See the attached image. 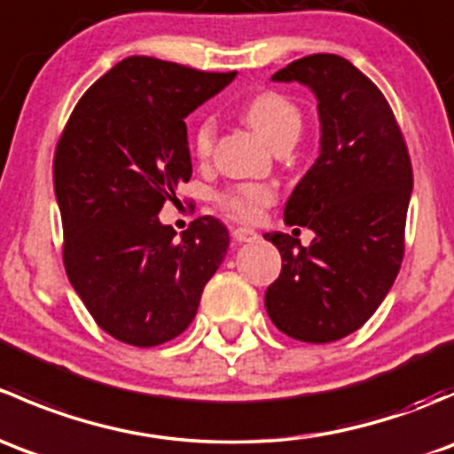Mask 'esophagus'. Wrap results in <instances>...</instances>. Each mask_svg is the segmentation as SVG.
<instances>
[{"mask_svg": "<svg viewBox=\"0 0 454 454\" xmlns=\"http://www.w3.org/2000/svg\"><path fill=\"white\" fill-rule=\"evenodd\" d=\"M232 239L239 241V244H253V241L259 239V232L253 231V228H232Z\"/></svg>", "mask_w": 454, "mask_h": 454, "instance_id": "1", "label": "esophagus"}]
</instances>
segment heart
I'll return each mask as SVG.
<instances>
[{
  "instance_id": "obj_1",
  "label": "heart",
  "mask_w": 454,
  "mask_h": 454,
  "mask_svg": "<svg viewBox=\"0 0 454 454\" xmlns=\"http://www.w3.org/2000/svg\"><path fill=\"white\" fill-rule=\"evenodd\" d=\"M244 118L250 127L268 140L277 149L278 145H286L299 138L301 127H303V114L299 105L290 96L281 91H259L248 103L244 105ZM215 134H217V122L213 116H201L191 134V146H193L195 158L208 160L213 153ZM274 191L265 184H237L222 191L217 195V206L231 217L239 222H256L268 204H272Z\"/></svg>"
}]
</instances>
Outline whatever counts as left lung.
<instances>
[{
  "label": "left lung",
  "mask_w": 454,
  "mask_h": 454,
  "mask_svg": "<svg viewBox=\"0 0 454 454\" xmlns=\"http://www.w3.org/2000/svg\"><path fill=\"white\" fill-rule=\"evenodd\" d=\"M272 79L312 87L323 136L286 204V223L312 228L314 241L303 248L286 232L263 235L283 259L265 309L294 340L333 342L367 323L400 272L411 155L388 100L347 59L309 54Z\"/></svg>",
  "instance_id": "8db88e82"
}]
</instances>
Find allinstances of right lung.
Instances as JSON below:
<instances>
[{"mask_svg": "<svg viewBox=\"0 0 454 454\" xmlns=\"http://www.w3.org/2000/svg\"><path fill=\"white\" fill-rule=\"evenodd\" d=\"M232 79L235 72L127 57L81 96L57 142L63 265L87 312L116 340L158 347L180 336L226 256L219 219H193L176 239L158 213L193 173L184 118Z\"/></svg>", "mask_w": 454, "mask_h": 454, "instance_id": "1", "label": "right lung"}]
</instances>
